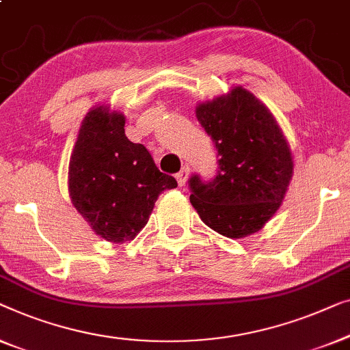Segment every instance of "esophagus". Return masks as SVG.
I'll use <instances>...</instances> for the list:
<instances>
[{
    "label": "esophagus",
    "mask_w": 350,
    "mask_h": 350,
    "mask_svg": "<svg viewBox=\"0 0 350 350\" xmlns=\"http://www.w3.org/2000/svg\"><path fill=\"white\" fill-rule=\"evenodd\" d=\"M189 174H190V168L189 166H184L179 173L176 174V179H177V184H179V187H184L187 179H189Z\"/></svg>",
    "instance_id": "obj_1"
}]
</instances>
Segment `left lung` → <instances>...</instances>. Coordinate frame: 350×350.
Here are the masks:
<instances>
[{
  "label": "left lung",
  "mask_w": 350,
  "mask_h": 350,
  "mask_svg": "<svg viewBox=\"0 0 350 350\" xmlns=\"http://www.w3.org/2000/svg\"><path fill=\"white\" fill-rule=\"evenodd\" d=\"M195 114L220 159L213 180L190 177L191 206L226 238L257 233L280 208L293 176L282 130L268 107L241 85L200 103Z\"/></svg>",
  "instance_id": "8db88e82"
}]
</instances>
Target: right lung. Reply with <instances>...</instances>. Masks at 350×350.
<instances>
[{"instance_id": "right-lung-1", "label": "right lung", "mask_w": 350, "mask_h": 350, "mask_svg": "<svg viewBox=\"0 0 350 350\" xmlns=\"http://www.w3.org/2000/svg\"><path fill=\"white\" fill-rule=\"evenodd\" d=\"M125 116L95 106L83 117L70 159L68 191L77 213L98 236L122 244L144 228L173 176L160 173L142 144L125 136Z\"/></svg>"}]
</instances>
